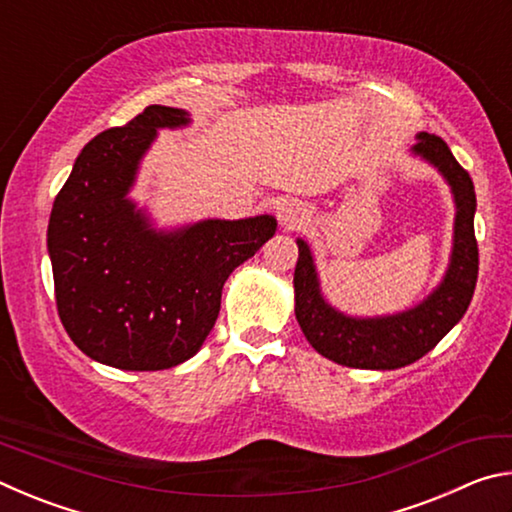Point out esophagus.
Returning <instances> with one entry per match:
<instances>
[{
	"mask_svg": "<svg viewBox=\"0 0 512 512\" xmlns=\"http://www.w3.org/2000/svg\"><path fill=\"white\" fill-rule=\"evenodd\" d=\"M277 221L284 230H300L307 221V210L298 201H284L277 207Z\"/></svg>",
	"mask_w": 512,
	"mask_h": 512,
	"instance_id": "34e87169",
	"label": "esophagus"
}]
</instances>
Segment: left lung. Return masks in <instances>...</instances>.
I'll return each instance as SVG.
<instances>
[{
    "label": "left lung",
    "instance_id": "8db88e82",
    "mask_svg": "<svg viewBox=\"0 0 512 512\" xmlns=\"http://www.w3.org/2000/svg\"><path fill=\"white\" fill-rule=\"evenodd\" d=\"M413 155L427 160L452 187L456 216L452 255L447 271L436 289L420 305L400 314L361 318L348 316L329 305L316 273L314 255L305 239H298V264L293 273L296 291V318L318 354L348 368L395 370L422 359L436 348L470 307L476 275H479V248L474 237L476 194L470 173L436 135L418 133Z\"/></svg>",
    "mask_w": 512,
    "mask_h": 512
}]
</instances>
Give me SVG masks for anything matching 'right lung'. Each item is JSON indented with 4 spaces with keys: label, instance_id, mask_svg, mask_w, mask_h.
<instances>
[{
    "label": "right lung",
    "instance_id": "add662e5",
    "mask_svg": "<svg viewBox=\"0 0 512 512\" xmlns=\"http://www.w3.org/2000/svg\"><path fill=\"white\" fill-rule=\"evenodd\" d=\"M180 108L149 106L99 133L74 162L49 216L58 316L90 359L119 370H164L192 359L212 332L230 273L275 235L271 214L153 228L128 192L160 128Z\"/></svg>",
    "mask_w": 512,
    "mask_h": 512
}]
</instances>
